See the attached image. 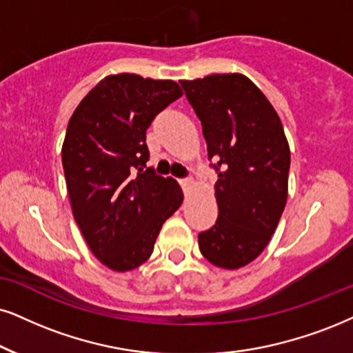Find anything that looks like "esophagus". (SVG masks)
<instances>
[{
  "label": "esophagus",
  "mask_w": 353,
  "mask_h": 353,
  "mask_svg": "<svg viewBox=\"0 0 353 353\" xmlns=\"http://www.w3.org/2000/svg\"><path fill=\"white\" fill-rule=\"evenodd\" d=\"M179 184L182 185V189H184V190H190L192 187H194V181H192V179H181Z\"/></svg>",
  "instance_id": "obj_1"
}]
</instances>
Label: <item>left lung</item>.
Returning <instances> with one entry per match:
<instances>
[{"mask_svg":"<svg viewBox=\"0 0 353 353\" xmlns=\"http://www.w3.org/2000/svg\"><path fill=\"white\" fill-rule=\"evenodd\" d=\"M218 172L215 226L199 234L210 264L236 270L261 256L288 197L290 146L274 105L241 73L182 79Z\"/></svg>","mask_w":353,"mask_h":353,"instance_id":"obj_1","label":"left lung"}]
</instances>
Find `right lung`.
<instances>
[{
  "label": "right lung",
  "instance_id": "right-lung-1",
  "mask_svg": "<svg viewBox=\"0 0 353 353\" xmlns=\"http://www.w3.org/2000/svg\"><path fill=\"white\" fill-rule=\"evenodd\" d=\"M181 96L172 79L109 74L71 115L61 146L71 210L91 252L110 270L148 261L163 223L184 200L172 177L145 169L151 120Z\"/></svg>",
  "mask_w": 353,
  "mask_h": 353
}]
</instances>
